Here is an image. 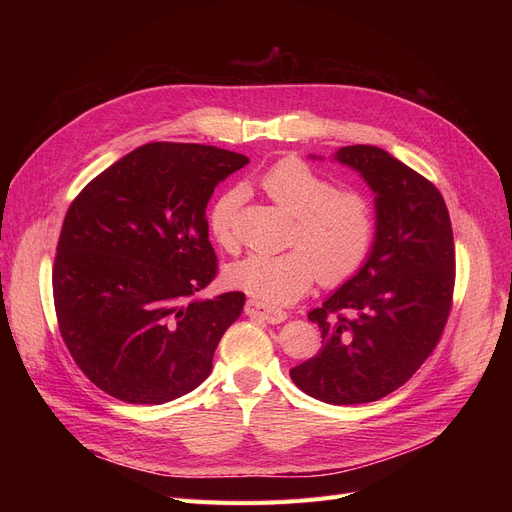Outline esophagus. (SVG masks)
<instances>
[{"instance_id": "1", "label": "esophagus", "mask_w": 512, "mask_h": 512, "mask_svg": "<svg viewBox=\"0 0 512 512\" xmlns=\"http://www.w3.org/2000/svg\"><path fill=\"white\" fill-rule=\"evenodd\" d=\"M245 313L251 315V317H259V319L267 321V324H282V321L288 317L286 311L276 309V307H267V305L255 301V299H249V301H247Z\"/></svg>"}]
</instances>
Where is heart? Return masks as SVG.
<instances>
[{
    "mask_svg": "<svg viewBox=\"0 0 512 512\" xmlns=\"http://www.w3.org/2000/svg\"><path fill=\"white\" fill-rule=\"evenodd\" d=\"M261 188L274 203L294 215L292 249L251 253L230 265L232 286L265 305H288L311 288L315 278L338 284L365 261L375 232V211L367 195L334 182L297 157L278 161L261 176ZM240 191H228L213 203L209 230L226 251L238 247Z\"/></svg>",
    "mask_w": 512,
    "mask_h": 512,
    "instance_id": "obj_1",
    "label": "heart"
}]
</instances>
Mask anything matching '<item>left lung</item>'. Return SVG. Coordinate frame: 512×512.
<instances>
[{"label": "left lung", "mask_w": 512, "mask_h": 512, "mask_svg": "<svg viewBox=\"0 0 512 512\" xmlns=\"http://www.w3.org/2000/svg\"><path fill=\"white\" fill-rule=\"evenodd\" d=\"M332 159L375 195L373 245L357 274L309 311L324 340L290 378L328 405H361L411 380L436 348L452 303L454 240L438 188L388 151L353 145Z\"/></svg>", "instance_id": "obj_1"}]
</instances>
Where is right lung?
Masks as SVG:
<instances>
[{
  "label": "right lung",
  "mask_w": 512,
  "mask_h": 512,
  "mask_svg": "<svg viewBox=\"0 0 512 512\" xmlns=\"http://www.w3.org/2000/svg\"><path fill=\"white\" fill-rule=\"evenodd\" d=\"M247 155L149 143L72 201L53 265V301L76 365L110 396L164 405L207 380L245 294L199 299L218 272L205 209Z\"/></svg>",
  "instance_id": "obj_1"
}]
</instances>
